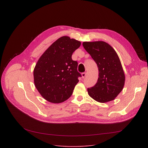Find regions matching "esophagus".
I'll list each match as a JSON object with an SVG mask.
<instances>
[{"label": "esophagus", "instance_id": "34e87169", "mask_svg": "<svg viewBox=\"0 0 148 148\" xmlns=\"http://www.w3.org/2000/svg\"><path fill=\"white\" fill-rule=\"evenodd\" d=\"M81 75H82V77L83 78H85V77H86V75H87V73H82V74H81Z\"/></svg>", "mask_w": 148, "mask_h": 148}]
</instances>
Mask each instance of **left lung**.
I'll list each match as a JSON object with an SVG mask.
<instances>
[{"mask_svg":"<svg viewBox=\"0 0 148 148\" xmlns=\"http://www.w3.org/2000/svg\"><path fill=\"white\" fill-rule=\"evenodd\" d=\"M82 45L97 63L99 71L97 82L87 89L88 95L101 103L115 99L122 90L125 80L117 53L109 44L102 41L83 42Z\"/></svg>","mask_w":148,"mask_h":148,"instance_id":"obj_1","label":"left lung"}]
</instances>
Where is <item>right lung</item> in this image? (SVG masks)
I'll list each match as a JSON object with an SVG mask.
<instances>
[{"label":"right lung","mask_w":148,"mask_h":148,"mask_svg":"<svg viewBox=\"0 0 148 148\" xmlns=\"http://www.w3.org/2000/svg\"><path fill=\"white\" fill-rule=\"evenodd\" d=\"M81 42L68 36L57 39L38 59L34 69V82L39 93L49 102L58 103L73 94L78 78V62L72 60Z\"/></svg>","instance_id":"obj_1"}]
</instances>
